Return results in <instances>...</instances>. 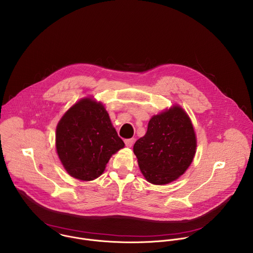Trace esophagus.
<instances>
[{
  "mask_svg": "<svg viewBox=\"0 0 253 253\" xmlns=\"http://www.w3.org/2000/svg\"><path fill=\"white\" fill-rule=\"evenodd\" d=\"M133 142H134V139H133V138H129V139H126V140H125V143H126V145L127 147H131V145L133 144Z\"/></svg>",
  "mask_w": 253,
  "mask_h": 253,
  "instance_id": "1",
  "label": "esophagus"
}]
</instances>
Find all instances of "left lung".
I'll return each instance as SVG.
<instances>
[{"instance_id":"obj_1","label":"left lung","mask_w":253,"mask_h":253,"mask_svg":"<svg viewBox=\"0 0 253 253\" xmlns=\"http://www.w3.org/2000/svg\"><path fill=\"white\" fill-rule=\"evenodd\" d=\"M197 139L187 113L174 106L153 116L144 136L136 140L133 152L145 179L165 185L185 173L196 153Z\"/></svg>"}]
</instances>
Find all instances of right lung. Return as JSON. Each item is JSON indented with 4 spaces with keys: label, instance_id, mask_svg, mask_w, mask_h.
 Instances as JSON below:
<instances>
[{
    "label": "right lung",
    "instance_id": "1",
    "mask_svg": "<svg viewBox=\"0 0 253 253\" xmlns=\"http://www.w3.org/2000/svg\"><path fill=\"white\" fill-rule=\"evenodd\" d=\"M55 140L63 167L82 181L101 176L111 156L125 146L103 104L91 98L80 100L64 114Z\"/></svg>",
    "mask_w": 253,
    "mask_h": 253
}]
</instances>
